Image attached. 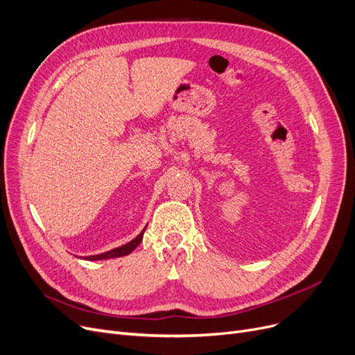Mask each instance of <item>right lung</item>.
Segmentation results:
<instances>
[{
    "label": "right lung",
    "mask_w": 355,
    "mask_h": 355,
    "mask_svg": "<svg viewBox=\"0 0 355 355\" xmlns=\"http://www.w3.org/2000/svg\"><path fill=\"white\" fill-rule=\"evenodd\" d=\"M146 229H147V225H146ZM146 229H144L143 232H141L134 240H131L130 243H126V245H123V246H121V248H116V249H112V250H109V252L101 253V254H94V257H87L86 259H87V261H102V259L119 258V257H125V254H130V253L141 243V240H143V236H144Z\"/></svg>",
    "instance_id": "add662e5"
}]
</instances>
